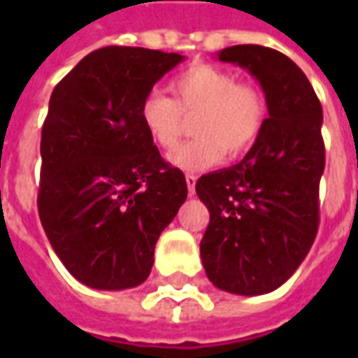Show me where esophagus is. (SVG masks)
Segmentation results:
<instances>
[{"mask_svg":"<svg viewBox=\"0 0 358 358\" xmlns=\"http://www.w3.org/2000/svg\"><path fill=\"white\" fill-rule=\"evenodd\" d=\"M195 182H197V176H195V174H186V184L189 195L195 194Z\"/></svg>","mask_w":358,"mask_h":358,"instance_id":"obj_1","label":"esophagus"}]
</instances>
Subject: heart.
Wrapping results in <instances>:
<instances>
[{
	"mask_svg": "<svg viewBox=\"0 0 358 358\" xmlns=\"http://www.w3.org/2000/svg\"><path fill=\"white\" fill-rule=\"evenodd\" d=\"M171 97L149 92L138 117L151 143L172 149L184 134V118H194L195 138L169 155L172 166L186 172L213 169L228 157L253 148L268 120V103L261 90L238 82L232 73L213 65H194L171 82Z\"/></svg>",
	"mask_w": 358,
	"mask_h": 358,
	"instance_id": "1",
	"label": "heart"
}]
</instances>
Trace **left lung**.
<instances>
[{"mask_svg":"<svg viewBox=\"0 0 358 358\" xmlns=\"http://www.w3.org/2000/svg\"><path fill=\"white\" fill-rule=\"evenodd\" d=\"M218 61L255 76L268 120L240 163L195 184L210 215L201 261L218 289L263 295L299 268L318 232L322 105L305 73L280 51L232 45L218 51Z\"/></svg>","mask_w":358,"mask_h":358,"instance_id":"obj_1","label":"left lung"}]
</instances>
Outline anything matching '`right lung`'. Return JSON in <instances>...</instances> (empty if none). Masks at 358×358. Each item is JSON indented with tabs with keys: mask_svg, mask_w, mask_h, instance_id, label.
I'll return each mask as SVG.
<instances>
[{
	"mask_svg": "<svg viewBox=\"0 0 358 358\" xmlns=\"http://www.w3.org/2000/svg\"><path fill=\"white\" fill-rule=\"evenodd\" d=\"M182 61L109 45L86 55L51 94L38 213L61 263L94 289L145 282L159 236L186 201L184 172L164 163L138 117L141 97Z\"/></svg>",
	"mask_w": 358,
	"mask_h": 358,
	"instance_id": "obj_1",
	"label": "right lung"
}]
</instances>
